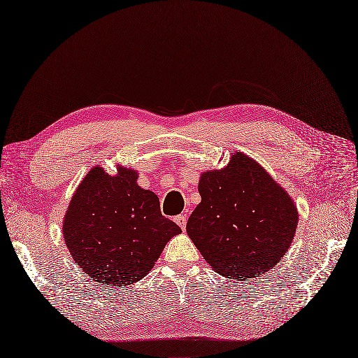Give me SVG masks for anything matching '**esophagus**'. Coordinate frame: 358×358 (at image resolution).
<instances>
[{
    "mask_svg": "<svg viewBox=\"0 0 358 358\" xmlns=\"http://www.w3.org/2000/svg\"><path fill=\"white\" fill-rule=\"evenodd\" d=\"M175 221H176V224H178L182 230H185V229H186V221H188V218H186V215H185V214H179V215H176V217H175Z\"/></svg>",
    "mask_w": 358,
    "mask_h": 358,
    "instance_id": "esophagus-1",
    "label": "esophagus"
}]
</instances>
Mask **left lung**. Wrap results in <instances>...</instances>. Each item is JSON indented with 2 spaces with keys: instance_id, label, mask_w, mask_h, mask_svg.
<instances>
[{
  "instance_id": "1",
  "label": "left lung",
  "mask_w": 358,
  "mask_h": 358,
  "mask_svg": "<svg viewBox=\"0 0 358 358\" xmlns=\"http://www.w3.org/2000/svg\"><path fill=\"white\" fill-rule=\"evenodd\" d=\"M198 191L201 202L186 231L218 274L248 280L282 259L296 234L297 210L257 162L236 152L224 169L201 176Z\"/></svg>"
}]
</instances>
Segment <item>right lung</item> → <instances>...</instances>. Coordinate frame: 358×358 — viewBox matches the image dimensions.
Here are the masks:
<instances>
[{
	"label": "right lung",
	"instance_id": "obj_1",
	"mask_svg": "<svg viewBox=\"0 0 358 358\" xmlns=\"http://www.w3.org/2000/svg\"><path fill=\"white\" fill-rule=\"evenodd\" d=\"M64 239L80 268L101 285L125 287L155 266L180 227L160 211L155 192L121 167H94L77 188L64 218Z\"/></svg>",
	"mask_w": 358,
	"mask_h": 358
}]
</instances>
